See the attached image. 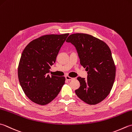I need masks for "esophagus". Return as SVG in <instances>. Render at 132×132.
<instances>
[{"instance_id":"34e87169","label":"esophagus","mask_w":132,"mask_h":132,"mask_svg":"<svg viewBox=\"0 0 132 132\" xmlns=\"http://www.w3.org/2000/svg\"><path fill=\"white\" fill-rule=\"evenodd\" d=\"M65 78H66V79L67 80H69V81H71V80H73V79H75L74 78H71V77H69V76H66Z\"/></svg>"}]
</instances>
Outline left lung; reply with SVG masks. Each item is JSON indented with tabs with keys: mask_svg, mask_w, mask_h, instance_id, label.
Masks as SVG:
<instances>
[{
	"mask_svg": "<svg viewBox=\"0 0 132 132\" xmlns=\"http://www.w3.org/2000/svg\"><path fill=\"white\" fill-rule=\"evenodd\" d=\"M66 42L76 47L80 63L87 71L86 79L77 78L80 86L75 90L76 94L87 104H98L109 95L115 79L116 66L110 49L102 40L86 34H73Z\"/></svg>",
	"mask_w": 132,
	"mask_h": 132,
	"instance_id": "obj_1",
	"label": "left lung"
}]
</instances>
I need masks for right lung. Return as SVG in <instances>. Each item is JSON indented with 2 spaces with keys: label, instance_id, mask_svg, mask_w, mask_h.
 Masks as SVG:
<instances>
[{
  "label": "right lung",
  "instance_id": "right-lung-1",
  "mask_svg": "<svg viewBox=\"0 0 132 132\" xmlns=\"http://www.w3.org/2000/svg\"><path fill=\"white\" fill-rule=\"evenodd\" d=\"M69 35L42 36L30 42L23 51L18 78L25 94L35 104L45 105L52 101L65 83L64 77H50L48 73Z\"/></svg>",
  "mask_w": 132,
  "mask_h": 132
}]
</instances>
